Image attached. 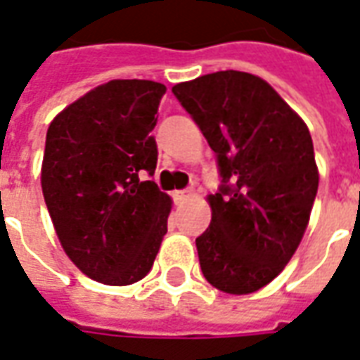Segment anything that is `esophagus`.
<instances>
[{
  "label": "esophagus",
  "mask_w": 360,
  "mask_h": 360,
  "mask_svg": "<svg viewBox=\"0 0 360 360\" xmlns=\"http://www.w3.org/2000/svg\"><path fill=\"white\" fill-rule=\"evenodd\" d=\"M193 195V190H178V192H174V201L178 203V205H182V203H186V201L190 200Z\"/></svg>",
  "instance_id": "34e87169"
}]
</instances>
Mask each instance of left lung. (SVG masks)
<instances>
[{"label": "left lung", "mask_w": 360, "mask_h": 360, "mask_svg": "<svg viewBox=\"0 0 360 360\" xmlns=\"http://www.w3.org/2000/svg\"><path fill=\"white\" fill-rule=\"evenodd\" d=\"M172 93L217 155L211 223L195 238L203 277L248 295L281 274L307 231L318 192L307 124L264 79L217 71Z\"/></svg>", "instance_id": "1"}]
</instances>
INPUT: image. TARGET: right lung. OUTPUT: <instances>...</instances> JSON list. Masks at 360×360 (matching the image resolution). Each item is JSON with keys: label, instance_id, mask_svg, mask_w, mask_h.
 Masks as SVG:
<instances>
[{"label": "right lung", "instance_id": "1", "mask_svg": "<svg viewBox=\"0 0 360 360\" xmlns=\"http://www.w3.org/2000/svg\"><path fill=\"white\" fill-rule=\"evenodd\" d=\"M167 86L114 79L48 127L42 193L65 254L94 281L131 285L151 271L172 201L153 180L157 110Z\"/></svg>", "mask_w": 360, "mask_h": 360}]
</instances>
